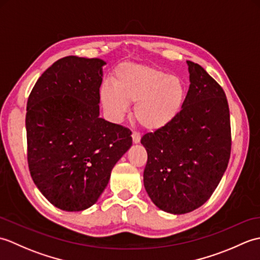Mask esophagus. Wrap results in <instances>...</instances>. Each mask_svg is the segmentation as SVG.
I'll return each mask as SVG.
<instances>
[{
  "label": "esophagus",
  "mask_w": 260,
  "mask_h": 260,
  "mask_svg": "<svg viewBox=\"0 0 260 260\" xmlns=\"http://www.w3.org/2000/svg\"><path fill=\"white\" fill-rule=\"evenodd\" d=\"M132 139H133V142L135 143H139L141 141V134L139 132H133V134H132Z\"/></svg>",
  "instance_id": "34e87169"
}]
</instances>
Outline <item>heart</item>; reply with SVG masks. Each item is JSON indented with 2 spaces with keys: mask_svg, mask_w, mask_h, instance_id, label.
I'll return each instance as SVG.
<instances>
[{
  "mask_svg": "<svg viewBox=\"0 0 260 260\" xmlns=\"http://www.w3.org/2000/svg\"><path fill=\"white\" fill-rule=\"evenodd\" d=\"M113 82L103 84L99 95L114 119L123 117L129 104L135 103L139 123L148 131H157L172 123L184 106L186 91L182 80L151 66L119 64Z\"/></svg>",
  "mask_w": 260,
  "mask_h": 260,
  "instance_id": "heart-1",
  "label": "heart"
}]
</instances>
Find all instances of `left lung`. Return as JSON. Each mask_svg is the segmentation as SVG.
<instances>
[{"instance_id": "8db88e82", "label": "left lung", "mask_w": 260, "mask_h": 260, "mask_svg": "<svg viewBox=\"0 0 260 260\" xmlns=\"http://www.w3.org/2000/svg\"><path fill=\"white\" fill-rule=\"evenodd\" d=\"M190 87L184 106L172 123L147 133L144 186L163 211L191 212L212 196L227 170L231 152L228 101L200 64L186 61Z\"/></svg>"}]
</instances>
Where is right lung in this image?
<instances>
[{
	"instance_id": "add662e5",
	"label": "right lung",
	"mask_w": 260,
	"mask_h": 260,
	"mask_svg": "<svg viewBox=\"0 0 260 260\" xmlns=\"http://www.w3.org/2000/svg\"><path fill=\"white\" fill-rule=\"evenodd\" d=\"M105 61L68 56L49 67L26 104L27 164L47 200L64 211L91 207L116 162L132 146V132L99 117Z\"/></svg>"
}]
</instances>
